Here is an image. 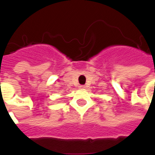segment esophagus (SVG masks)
I'll return each mask as SVG.
<instances>
[{
    "label": "esophagus",
    "instance_id": "obj_1",
    "mask_svg": "<svg viewBox=\"0 0 155 155\" xmlns=\"http://www.w3.org/2000/svg\"><path fill=\"white\" fill-rule=\"evenodd\" d=\"M79 88H80V89H84L85 86L84 85H80V86H79Z\"/></svg>",
    "mask_w": 155,
    "mask_h": 155
}]
</instances>
